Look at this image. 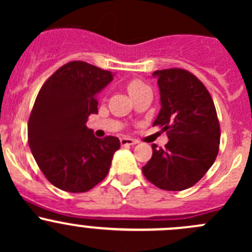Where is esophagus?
Returning <instances> with one entry per match:
<instances>
[{"label":"esophagus","mask_w":252,"mask_h":252,"mask_svg":"<svg viewBox=\"0 0 252 252\" xmlns=\"http://www.w3.org/2000/svg\"><path fill=\"white\" fill-rule=\"evenodd\" d=\"M136 140H134V139L131 138H126V136H124V138H121V145L122 146H129V145H135L136 144Z\"/></svg>","instance_id":"obj_1"}]
</instances>
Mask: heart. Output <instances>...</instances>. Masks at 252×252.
<instances>
[{"label": "heart", "mask_w": 252, "mask_h": 252, "mask_svg": "<svg viewBox=\"0 0 252 252\" xmlns=\"http://www.w3.org/2000/svg\"><path fill=\"white\" fill-rule=\"evenodd\" d=\"M145 88H147V86L141 80H139V79H133V80L128 81V84H126V90L130 94V96H133L134 94H136L138 91H140Z\"/></svg>", "instance_id": "1"}]
</instances>
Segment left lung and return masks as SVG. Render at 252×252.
Listing matches in <instances>:
<instances>
[{
	"label": "left lung",
	"instance_id": "1",
	"mask_svg": "<svg viewBox=\"0 0 252 252\" xmlns=\"http://www.w3.org/2000/svg\"><path fill=\"white\" fill-rule=\"evenodd\" d=\"M161 110L154 126L166 131L164 149L152 145V157L142 173L162 190L180 191L196 184L211 168L220 150V128L206 86L182 68L154 72Z\"/></svg>",
	"mask_w": 252,
	"mask_h": 252
}]
</instances>
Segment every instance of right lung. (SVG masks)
I'll return each mask as SVG.
<instances>
[{"label": "right lung", "mask_w": 252, "mask_h": 252, "mask_svg": "<svg viewBox=\"0 0 252 252\" xmlns=\"http://www.w3.org/2000/svg\"><path fill=\"white\" fill-rule=\"evenodd\" d=\"M113 79L83 61L62 65L45 81L28 122L32 154L48 182L68 192H85L102 182L119 139H97L86 126L97 113V95Z\"/></svg>", "instance_id": "obj_1"}]
</instances>
